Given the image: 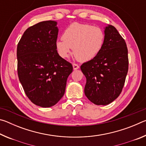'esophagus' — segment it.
Listing matches in <instances>:
<instances>
[{
    "instance_id": "obj_1",
    "label": "esophagus",
    "mask_w": 146,
    "mask_h": 146,
    "mask_svg": "<svg viewBox=\"0 0 146 146\" xmlns=\"http://www.w3.org/2000/svg\"><path fill=\"white\" fill-rule=\"evenodd\" d=\"M73 69H74V70H78V69L79 68V66L77 64L73 63Z\"/></svg>"
}]
</instances>
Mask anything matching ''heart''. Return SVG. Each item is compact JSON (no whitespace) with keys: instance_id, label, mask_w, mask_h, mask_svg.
Wrapping results in <instances>:
<instances>
[{"instance_id":"1","label":"heart","mask_w":146,"mask_h":146,"mask_svg":"<svg viewBox=\"0 0 146 146\" xmlns=\"http://www.w3.org/2000/svg\"><path fill=\"white\" fill-rule=\"evenodd\" d=\"M105 39L103 29L90 24L73 23L64 31L62 39L56 42L61 57L67 58L73 49V55L80 62L95 58L102 49Z\"/></svg>"}]
</instances>
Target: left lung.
<instances>
[{
	"mask_svg": "<svg viewBox=\"0 0 146 146\" xmlns=\"http://www.w3.org/2000/svg\"><path fill=\"white\" fill-rule=\"evenodd\" d=\"M100 53L80 66L86 78L84 93L96 105H108L120 95L128 71L126 43L114 26L105 28Z\"/></svg>",
	"mask_w": 146,
	"mask_h": 146,
	"instance_id": "8db88e82",
	"label": "left lung"
}]
</instances>
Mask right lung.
<instances>
[{"mask_svg":"<svg viewBox=\"0 0 146 146\" xmlns=\"http://www.w3.org/2000/svg\"><path fill=\"white\" fill-rule=\"evenodd\" d=\"M52 21L40 22L24 31L17 49V73L24 92L34 104L55 105L65 93L73 66L59 56L58 29Z\"/></svg>","mask_w":146,"mask_h":146,"instance_id":"right-lung-1","label":"right lung"}]
</instances>
